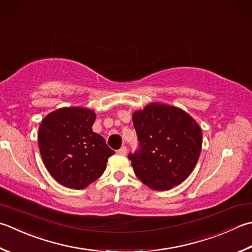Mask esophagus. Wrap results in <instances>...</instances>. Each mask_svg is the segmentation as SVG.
Returning <instances> with one entry per match:
<instances>
[{
    "instance_id": "34e87169",
    "label": "esophagus",
    "mask_w": 252,
    "mask_h": 252,
    "mask_svg": "<svg viewBox=\"0 0 252 252\" xmlns=\"http://www.w3.org/2000/svg\"><path fill=\"white\" fill-rule=\"evenodd\" d=\"M118 153H119L120 155H126V146H122L120 150H118Z\"/></svg>"
}]
</instances>
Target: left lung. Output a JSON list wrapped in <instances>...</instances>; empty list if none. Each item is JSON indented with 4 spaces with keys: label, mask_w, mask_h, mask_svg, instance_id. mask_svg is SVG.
Masks as SVG:
<instances>
[{
    "label": "left lung",
    "mask_w": 252,
    "mask_h": 252,
    "mask_svg": "<svg viewBox=\"0 0 252 252\" xmlns=\"http://www.w3.org/2000/svg\"><path fill=\"white\" fill-rule=\"evenodd\" d=\"M132 119L139 149L127 157L137 178L159 191L188 178L202 147V132L192 117L179 108L151 103Z\"/></svg>",
    "instance_id": "left-lung-1"
}]
</instances>
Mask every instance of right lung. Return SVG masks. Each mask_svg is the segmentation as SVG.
<instances>
[{"mask_svg": "<svg viewBox=\"0 0 252 252\" xmlns=\"http://www.w3.org/2000/svg\"><path fill=\"white\" fill-rule=\"evenodd\" d=\"M96 116L85 108H61L42 120L39 150L48 171L59 184L84 189L103 174L115 151L93 132Z\"/></svg>", "mask_w": 252, "mask_h": 252, "instance_id": "right-lung-1", "label": "right lung"}]
</instances>
